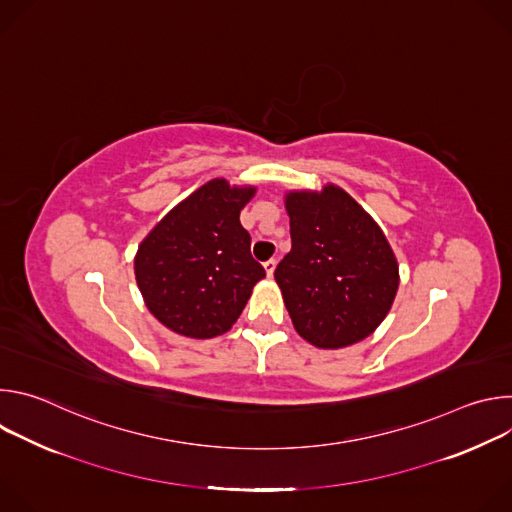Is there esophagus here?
<instances>
[{"instance_id":"obj_1","label":"esophagus","mask_w":512,"mask_h":512,"mask_svg":"<svg viewBox=\"0 0 512 512\" xmlns=\"http://www.w3.org/2000/svg\"><path fill=\"white\" fill-rule=\"evenodd\" d=\"M263 269H265L267 277H271V275H273V271H275V259H269V261H265V263H263Z\"/></svg>"}]
</instances>
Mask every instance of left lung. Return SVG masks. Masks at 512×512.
<instances>
[{"label":"left lung","mask_w":512,"mask_h":512,"mask_svg":"<svg viewBox=\"0 0 512 512\" xmlns=\"http://www.w3.org/2000/svg\"><path fill=\"white\" fill-rule=\"evenodd\" d=\"M291 251L275 281L296 332L338 350L371 336L387 318L399 263L373 216L340 186L285 192Z\"/></svg>","instance_id":"left-lung-1"}]
</instances>
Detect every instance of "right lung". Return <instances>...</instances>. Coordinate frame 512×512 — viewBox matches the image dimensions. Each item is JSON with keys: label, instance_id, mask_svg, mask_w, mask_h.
Here are the masks:
<instances>
[{"label": "right lung", "instance_id": "right-lung-1", "mask_svg": "<svg viewBox=\"0 0 512 512\" xmlns=\"http://www.w3.org/2000/svg\"><path fill=\"white\" fill-rule=\"evenodd\" d=\"M255 186L214 178L178 202L139 243L133 269L148 310L172 332L214 338L241 316L265 269L239 214Z\"/></svg>", "mask_w": 512, "mask_h": 512}]
</instances>
